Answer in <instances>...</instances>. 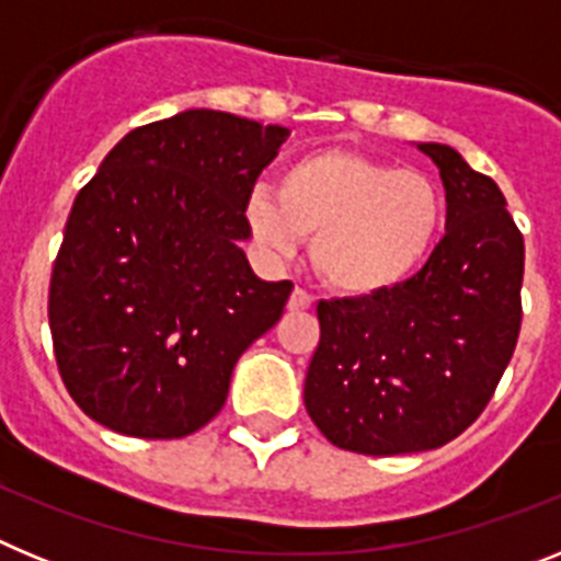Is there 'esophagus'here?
Here are the masks:
<instances>
[{
    "label": "esophagus",
    "mask_w": 561,
    "mask_h": 561,
    "mask_svg": "<svg viewBox=\"0 0 561 561\" xmlns=\"http://www.w3.org/2000/svg\"><path fill=\"white\" fill-rule=\"evenodd\" d=\"M311 306H314V297H311L306 289H300V286H297V289L291 291V297H289V311H306V309H311Z\"/></svg>",
    "instance_id": "1"
}]
</instances>
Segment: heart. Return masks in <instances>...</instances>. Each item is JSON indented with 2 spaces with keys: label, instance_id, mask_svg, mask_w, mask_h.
<instances>
[{
  "label": "heart",
  "instance_id": "heart-1",
  "mask_svg": "<svg viewBox=\"0 0 561 561\" xmlns=\"http://www.w3.org/2000/svg\"><path fill=\"white\" fill-rule=\"evenodd\" d=\"M252 241L289 257L311 238V264L342 295L396 289L424 266L447 227V193L433 173L354 151H314L280 171L277 193L244 199Z\"/></svg>",
  "mask_w": 561,
  "mask_h": 561
}]
</instances>
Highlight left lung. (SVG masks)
<instances>
[{
  "mask_svg": "<svg viewBox=\"0 0 561 561\" xmlns=\"http://www.w3.org/2000/svg\"><path fill=\"white\" fill-rule=\"evenodd\" d=\"M447 191V236L396 289L320 300L304 401L320 433L359 455L435 449L472 427L523 323L525 241L497 182L455 148L421 142Z\"/></svg>",
  "mask_w": 561,
  "mask_h": 561,
  "instance_id": "left-lung-1",
  "label": "left lung"
}]
</instances>
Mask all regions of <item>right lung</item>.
Listing matches in <instances>:
<instances>
[{
  "instance_id": "1",
  "label": "right lung",
  "mask_w": 561,
  "mask_h": 561,
  "mask_svg": "<svg viewBox=\"0 0 561 561\" xmlns=\"http://www.w3.org/2000/svg\"><path fill=\"white\" fill-rule=\"evenodd\" d=\"M289 137L191 108L123 137L78 193L49 277L58 374L103 427L185 438L225 408L238 356L291 280L250 270L244 199Z\"/></svg>"
}]
</instances>
